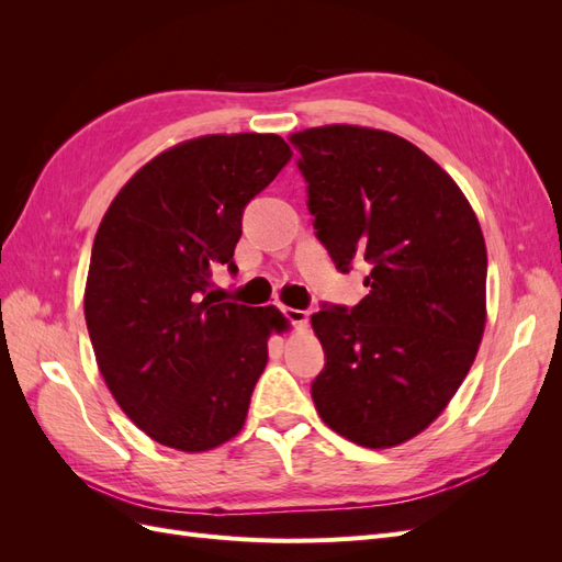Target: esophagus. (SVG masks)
<instances>
[{
    "label": "esophagus",
    "instance_id": "obj_1",
    "mask_svg": "<svg viewBox=\"0 0 562 562\" xmlns=\"http://www.w3.org/2000/svg\"><path fill=\"white\" fill-rule=\"evenodd\" d=\"M283 312V316L293 323L295 328H300V330H304L307 328V323H310V314L307 312H302V310H291V307H283L281 310Z\"/></svg>",
    "mask_w": 562,
    "mask_h": 562
}]
</instances>
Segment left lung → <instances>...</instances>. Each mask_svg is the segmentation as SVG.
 Returning <instances> with one entry per match:
<instances>
[{"mask_svg": "<svg viewBox=\"0 0 562 562\" xmlns=\"http://www.w3.org/2000/svg\"><path fill=\"white\" fill-rule=\"evenodd\" d=\"M314 227L339 271L370 265L353 310L312 326L326 368L316 413L363 448H394L446 411L485 330V239L469 199L419 147L380 128L293 133Z\"/></svg>", "mask_w": 562, "mask_h": 562, "instance_id": "left-lung-1", "label": "left lung"}]
</instances>
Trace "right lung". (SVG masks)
Returning <instances> with one entry per match:
<instances>
[{
  "mask_svg": "<svg viewBox=\"0 0 562 562\" xmlns=\"http://www.w3.org/2000/svg\"><path fill=\"white\" fill-rule=\"evenodd\" d=\"M274 133H213L164 149L95 232L83 316L114 401L151 440L206 452L244 429L267 339L288 318L220 302L213 267H234L246 203L291 161Z\"/></svg>",
  "mask_w": 562,
  "mask_h": 562,
  "instance_id": "right-lung-1",
  "label": "right lung"
}]
</instances>
